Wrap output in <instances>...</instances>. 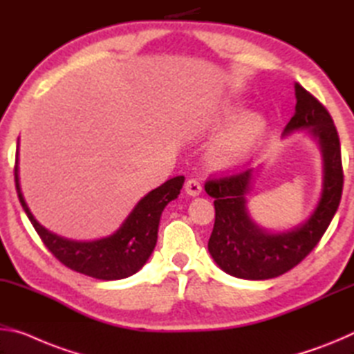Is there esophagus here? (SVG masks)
I'll use <instances>...</instances> for the list:
<instances>
[{"label":"esophagus","mask_w":354,"mask_h":354,"mask_svg":"<svg viewBox=\"0 0 354 354\" xmlns=\"http://www.w3.org/2000/svg\"><path fill=\"white\" fill-rule=\"evenodd\" d=\"M185 194L190 196H198L201 194V184L196 181V179H189L187 183L184 185Z\"/></svg>","instance_id":"obj_1"}]
</instances>
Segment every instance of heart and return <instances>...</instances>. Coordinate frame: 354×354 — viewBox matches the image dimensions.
<instances>
[{"label":"heart","instance_id":"heart-1","mask_svg":"<svg viewBox=\"0 0 354 354\" xmlns=\"http://www.w3.org/2000/svg\"><path fill=\"white\" fill-rule=\"evenodd\" d=\"M241 107L227 104L214 117L215 123H225L234 118ZM267 133V123L259 113H245L231 123L211 147V159L217 165L230 167L242 162L261 145Z\"/></svg>","mask_w":354,"mask_h":354}]
</instances>
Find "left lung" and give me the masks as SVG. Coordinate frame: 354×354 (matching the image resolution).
Masks as SVG:
<instances>
[{
	"label": "left lung",
	"instance_id": "1",
	"mask_svg": "<svg viewBox=\"0 0 354 354\" xmlns=\"http://www.w3.org/2000/svg\"><path fill=\"white\" fill-rule=\"evenodd\" d=\"M295 98V113L283 136L308 129L319 143L323 158L320 200L301 225L272 232L257 226L248 215L247 195L253 184V170L209 179L205 190L215 198V223L207 248L217 266L231 277L259 281L289 272L319 243L339 207L344 170L337 129L326 107L298 82Z\"/></svg>",
	"mask_w": 354,
	"mask_h": 354
}]
</instances>
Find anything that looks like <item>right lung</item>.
Instances as JSON below:
<instances>
[{
    "label": "right lung",
    "mask_w": 354,
    "mask_h": 354,
    "mask_svg": "<svg viewBox=\"0 0 354 354\" xmlns=\"http://www.w3.org/2000/svg\"><path fill=\"white\" fill-rule=\"evenodd\" d=\"M14 175L19 200L45 247L65 267L103 281L128 278L145 266L158 242L160 215L171 200L178 198L184 184V176L169 179L158 189L148 192L112 236L98 241L80 242L48 231L34 218L20 189L19 147H17Z\"/></svg>",
    "instance_id": "obj_1"
}]
</instances>
